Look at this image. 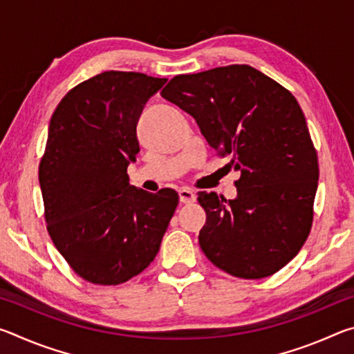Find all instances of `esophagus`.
I'll list each match as a JSON object with an SVG mask.
<instances>
[{
    "instance_id": "34e87169",
    "label": "esophagus",
    "mask_w": 354,
    "mask_h": 354,
    "mask_svg": "<svg viewBox=\"0 0 354 354\" xmlns=\"http://www.w3.org/2000/svg\"><path fill=\"white\" fill-rule=\"evenodd\" d=\"M178 195H179V201H181L183 205H190V203L196 201V195L190 189H179Z\"/></svg>"
}]
</instances>
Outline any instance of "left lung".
<instances>
[{"mask_svg":"<svg viewBox=\"0 0 354 354\" xmlns=\"http://www.w3.org/2000/svg\"><path fill=\"white\" fill-rule=\"evenodd\" d=\"M160 95L190 113L237 171V196L200 192L203 253L237 278L259 279L297 256L313 225L319 160L295 97L250 65L179 75Z\"/></svg>","mask_w":354,"mask_h":354,"instance_id":"8db88e82","label":"left lung"}]
</instances>
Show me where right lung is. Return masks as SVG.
<instances>
[{
  "label": "right lung",
  "mask_w": 354,
  "mask_h": 354,
  "mask_svg": "<svg viewBox=\"0 0 354 354\" xmlns=\"http://www.w3.org/2000/svg\"><path fill=\"white\" fill-rule=\"evenodd\" d=\"M165 77L104 71L77 84L48 128L39 181L48 232L88 283L115 286L145 270L178 206V194L129 184L140 151L137 123Z\"/></svg>",
  "instance_id": "obj_1"
}]
</instances>
